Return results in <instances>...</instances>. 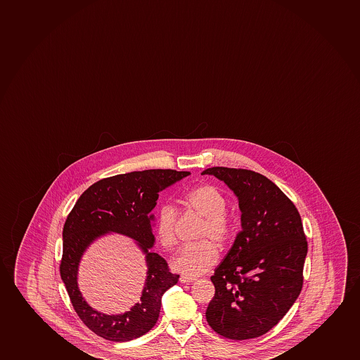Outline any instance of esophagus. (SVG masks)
Masks as SVG:
<instances>
[{"mask_svg":"<svg viewBox=\"0 0 360 360\" xmlns=\"http://www.w3.org/2000/svg\"><path fill=\"white\" fill-rule=\"evenodd\" d=\"M195 280V278H193V277L185 276V275H181V277H180V282L181 283H191V282H193Z\"/></svg>","mask_w":360,"mask_h":360,"instance_id":"obj_1","label":"esophagus"}]
</instances>
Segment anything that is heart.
<instances>
[{
    "label": "heart",
    "mask_w": 360,
    "mask_h": 360,
    "mask_svg": "<svg viewBox=\"0 0 360 360\" xmlns=\"http://www.w3.org/2000/svg\"><path fill=\"white\" fill-rule=\"evenodd\" d=\"M186 205L205 219L202 239L210 238L217 244H224L231 233V221L226 214L227 200L224 193L212 185H200L187 192L184 198ZM176 210L169 204L158 209L153 222V231L158 243L165 248L175 245ZM219 258L215 245L204 240L195 245L182 248L172 261L175 271L188 277L199 276L209 271Z\"/></svg>",
    "instance_id": "obj_1"
}]
</instances>
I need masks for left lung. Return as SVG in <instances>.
Wrapping results in <instances>:
<instances>
[{
	"label": "left lung",
	"mask_w": 360,
	"mask_h": 360,
	"mask_svg": "<svg viewBox=\"0 0 360 360\" xmlns=\"http://www.w3.org/2000/svg\"><path fill=\"white\" fill-rule=\"evenodd\" d=\"M239 202L241 231L215 269L207 321L231 340L255 339L280 322L302 287L307 243L297 207L264 175L214 167Z\"/></svg>",
	"instance_id": "1"
}]
</instances>
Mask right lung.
<instances>
[{
  "label": "right lung",
  "mask_w": 360,
  "mask_h": 360,
  "mask_svg": "<svg viewBox=\"0 0 360 360\" xmlns=\"http://www.w3.org/2000/svg\"><path fill=\"white\" fill-rule=\"evenodd\" d=\"M190 172L149 169L102 179L79 197L63 226L60 274L79 319L103 339L124 342L153 329L161 310L162 297L176 285L165 258L153 252L155 245L151 214L158 193L190 175ZM110 232L134 239L146 255L147 277L141 299L124 314L107 315L86 304L78 290L79 261L91 243Z\"/></svg>",
  "instance_id": "right-lung-1"
}]
</instances>
